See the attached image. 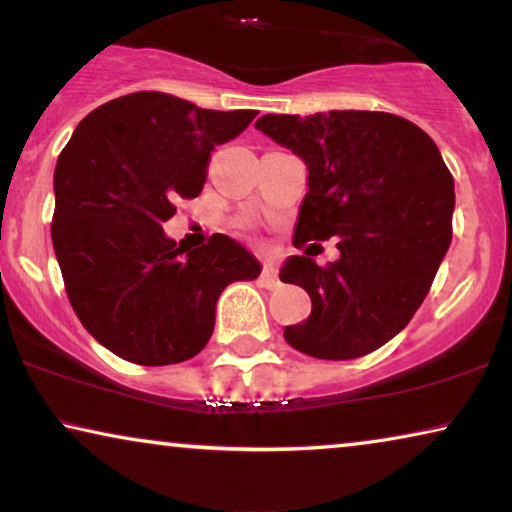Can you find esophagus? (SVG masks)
Returning <instances> with one entry per match:
<instances>
[{
    "label": "esophagus",
    "instance_id": "obj_1",
    "mask_svg": "<svg viewBox=\"0 0 512 512\" xmlns=\"http://www.w3.org/2000/svg\"><path fill=\"white\" fill-rule=\"evenodd\" d=\"M261 284L265 286V289H275V286L279 284V282H277V268H275V263H272V261H268V263L263 265Z\"/></svg>",
    "mask_w": 512,
    "mask_h": 512
}]
</instances>
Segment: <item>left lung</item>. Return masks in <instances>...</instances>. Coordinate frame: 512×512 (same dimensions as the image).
I'll list each match as a JSON object with an SVG mask.
<instances>
[{
    "mask_svg": "<svg viewBox=\"0 0 512 512\" xmlns=\"http://www.w3.org/2000/svg\"><path fill=\"white\" fill-rule=\"evenodd\" d=\"M256 130L307 167L293 244L338 237L340 249L328 268L307 251L284 261L279 279L312 298L286 342L331 361L375 352L408 326L450 249L454 181L438 146L384 111L265 114Z\"/></svg>",
    "mask_w": 512,
    "mask_h": 512,
    "instance_id": "left-lung-1",
    "label": "left lung"
}]
</instances>
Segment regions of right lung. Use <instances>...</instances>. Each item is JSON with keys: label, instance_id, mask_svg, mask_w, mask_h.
<instances>
[{"label": "right lung", "instance_id": "add662e5", "mask_svg": "<svg viewBox=\"0 0 512 512\" xmlns=\"http://www.w3.org/2000/svg\"><path fill=\"white\" fill-rule=\"evenodd\" d=\"M254 116L132 93L90 111L62 149L53 249L76 317L121 359H191L212 338L221 291L261 275L258 258L233 237L184 249L163 230L174 200L200 195L214 146Z\"/></svg>", "mask_w": 512, "mask_h": 512}]
</instances>
